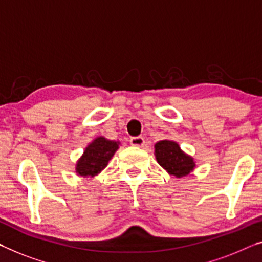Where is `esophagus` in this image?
Listing matches in <instances>:
<instances>
[{"instance_id": "34e87169", "label": "esophagus", "mask_w": 262, "mask_h": 262, "mask_svg": "<svg viewBox=\"0 0 262 262\" xmlns=\"http://www.w3.org/2000/svg\"><path fill=\"white\" fill-rule=\"evenodd\" d=\"M130 144L135 147H143L144 139L142 136H134V138L130 139Z\"/></svg>"}]
</instances>
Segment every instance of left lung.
I'll use <instances>...</instances> for the list:
<instances>
[{
  "label": "left lung",
  "mask_w": 262,
  "mask_h": 262,
  "mask_svg": "<svg viewBox=\"0 0 262 262\" xmlns=\"http://www.w3.org/2000/svg\"><path fill=\"white\" fill-rule=\"evenodd\" d=\"M155 156L160 166L178 178L186 177L195 166L193 159L183 153L177 142L168 140L155 144Z\"/></svg>",
  "instance_id": "1"
}]
</instances>
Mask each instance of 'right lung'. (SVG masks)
Here are the masks:
<instances>
[{"mask_svg": "<svg viewBox=\"0 0 262 262\" xmlns=\"http://www.w3.org/2000/svg\"><path fill=\"white\" fill-rule=\"evenodd\" d=\"M118 148V142L97 138L85 148L83 156L76 165V171L82 177H94L99 174L107 166Z\"/></svg>", "mask_w": 262, "mask_h": 262, "instance_id": "obj_1", "label": "right lung"}]
</instances>
